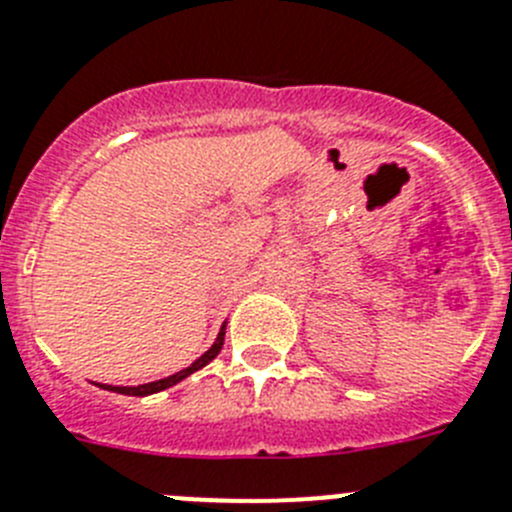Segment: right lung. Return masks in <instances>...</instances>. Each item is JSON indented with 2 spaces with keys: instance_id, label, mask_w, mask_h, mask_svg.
<instances>
[{
  "instance_id": "1",
  "label": "right lung",
  "mask_w": 512,
  "mask_h": 512,
  "mask_svg": "<svg viewBox=\"0 0 512 512\" xmlns=\"http://www.w3.org/2000/svg\"><path fill=\"white\" fill-rule=\"evenodd\" d=\"M224 334H227V321H224L222 329H219V334H216L214 344H211V347L206 349L199 359H193L191 365L183 367L181 372H176V375H168V377H163V380H155V382H145V385H99V388L112 390V393H122V395H137V398H145V395H153V393H160V390L173 388V385H178L181 380H186L188 375H193L196 370H201V367L209 365L211 359L222 352Z\"/></svg>"
}]
</instances>
